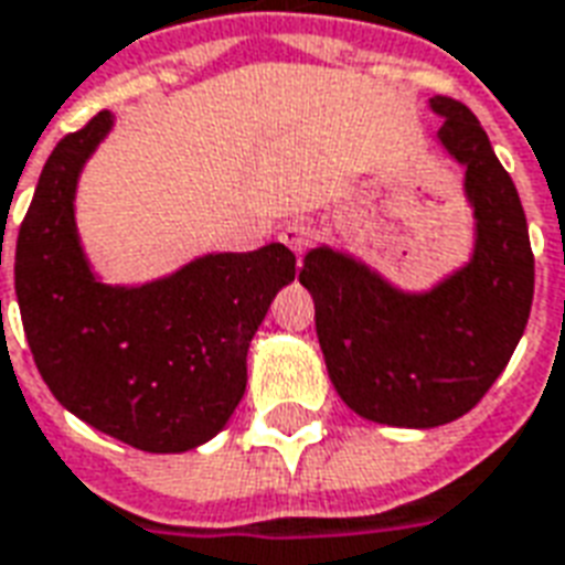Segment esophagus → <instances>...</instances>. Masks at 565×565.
<instances>
[{"label":"esophagus","instance_id":"1","mask_svg":"<svg viewBox=\"0 0 565 565\" xmlns=\"http://www.w3.org/2000/svg\"><path fill=\"white\" fill-rule=\"evenodd\" d=\"M311 236H315V227H311L308 221H290V224L281 230V242L290 250H296V254H302V250L308 248Z\"/></svg>","mask_w":565,"mask_h":565}]
</instances>
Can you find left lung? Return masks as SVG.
<instances>
[{"mask_svg": "<svg viewBox=\"0 0 565 565\" xmlns=\"http://www.w3.org/2000/svg\"><path fill=\"white\" fill-rule=\"evenodd\" d=\"M437 146L463 167L473 209L470 260L425 290H404L332 245L305 254L326 371L347 407L392 428H437L482 401L515 353L533 305V250L515 182L473 113L431 98Z\"/></svg>", "mask_w": 565, "mask_h": 565, "instance_id": "left-lung-1", "label": "left lung"}]
</instances>
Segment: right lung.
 Masks as SVG:
<instances>
[{
  "label": "right lung",
  "mask_w": 565,
  "mask_h": 565,
  "mask_svg": "<svg viewBox=\"0 0 565 565\" xmlns=\"http://www.w3.org/2000/svg\"><path fill=\"white\" fill-rule=\"evenodd\" d=\"M104 110L53 149L20 224L14 290L41 377L62 407L143 452H188L245 395L248 347L294 250H212L146 284H107L77 233V182L113 131ZM2 266V248H0Z\"/></svg>",
  "instance_id": "right-lung-1"
}]
</instances>
